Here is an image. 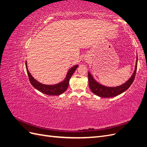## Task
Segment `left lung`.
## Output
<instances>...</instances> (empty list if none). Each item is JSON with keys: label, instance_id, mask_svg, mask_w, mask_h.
Instances as JSON below:
<instances>
[{"label": "left lung", "instance_id": "1", "mask_svg": "<svg viewBox=\"0 0 147 147\" xmlns=\"http://www.w3.org/2000/svg\"><path fill=\"white\" fill-rule=\"evenodd\" d=\"M137 60L138 58L137 56L134 71L131 75V77L125 83L117 86L110 87L103 85V84L99 83L96 80H95L91 73L88 72L89 86H90L91 91L94 94L100 97H105V98L106 97H112L117 96L126 91L131 86V84L134 82V80L135 78L137 67Z\"/></svg>", "mask_w": 147, "mask_h": 147}]
</instances>
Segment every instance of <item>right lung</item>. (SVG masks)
I'll use <instances>...</instances> for the list:
<instances>
[{
    "label": "right lung",
    "instance_id": "right-lung-1",
    "mask_svg": "<svg viewBox=\"0 0 147 147\" xmlns=\"http://www.w3.org/2000/svg\"><path fill=\"white\" fill-rule=\"evenodd\" d=\"M78 67V65H75L72 67L68 70L63 81L55 84H45L38 82L36 79H35L32 77V75L30 74L28 70L27 61H26V70H27L28 75L31 84L36 90L40 91L41 92L43 93V94H45L48 96H58L64 93L67 90V89L68 88L70 79Z\"/></svg>",
    "mask_w": 147,
    "mask_h": 147
}]
</instances>
